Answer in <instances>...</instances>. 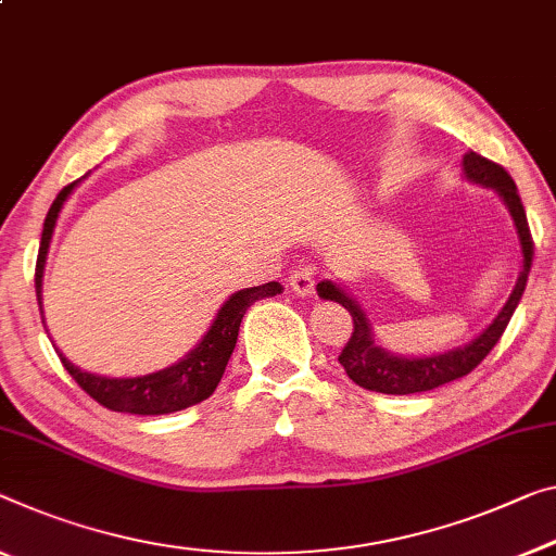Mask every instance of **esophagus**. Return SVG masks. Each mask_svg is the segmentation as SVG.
<instances>
[{"mask_svg": "<svg viewBox=\"0 0 556 556\" xmlns=\"http://www.w3.org/2000/svg\"><path fill=\"white\" fill-rule=\"evenodd\" d=\"M290 288L295 295H311L315 288V273L313 268H295L290 273Z\"/></svg>", "mask_w": 556, "mask_h": 556, "instance_id": "1", "label": "esophagus"}]
</instances>
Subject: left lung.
Listing matches in <instances>:
<instances>
[{"instance_id": "1", "label": "left lung", "mask_w": 556, "mask_h": 556, "mask_svg": "<svg viewBox=\"0 0 556 556\" xmlns=\"http://www.w3.org/2000/svg\"><path fill=\"white\" fill-rule=\"evenodd\" d=\"M463 170L467 181L497 191L500 199L505 201L511 220H515L519 249H522V273H519L517 286L511 290L509 301L502 307L497 318H494L475 340H469L467 345L438 355L407 357L390 353V350L375 343L370 320L365 318V313L361 311L357 301H353V298H350L343 288L332 283V280H323V283H318V295L323 301H336L353 315V332H350L348 345L343 348V353L338 355V361L345 367L348 378L353 380L355 386L372 392H386V395H413V392H427L440 386H447L452 380L465 378V375L472 372L475 367L490 355V350L500 343L502 332L509 326V318L515 315L519 301H522L529 270H532L534 245L517 186L505 168L475 151L465 153Z\"/></svg>"}]
</instances>
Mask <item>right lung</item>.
Listing matches in <instances>:
<instances>
[{"instance_id": "obj_1", "label": "right lung", "mask_w": 556, "mask_h": 556, "mask_svg": "<svg viewBox=\"0 0 556 556\" xmlns=\"http://www.w3.org/2000/svg\"><path fill=\"white\" fill-rule=\"evenodd\" d=\"M76 184L79 181L64 186V189L59 191L45 218V230H41V243H39V255H37V273H34V286H37L39 305H41V278H45L51 236H54V226H56L59 213L64 208V201L70 199L72 191L76 189ZM280 290H283V286L276 283V280L255 286V288L238 290V293L230 295L228 301L220 305L216 320L211 323V328L206 336L201 338V343L195 345L189 355H184L176 365L164 367V370L159 372L141 375V378H104V375L84 372L81 367H76L74 363L66 361L56 348L59 361H62L66 372L76 380V386L87 392L89 397L97 400L99 405H104L106 409H114V413H131V415L178 413V409L191 407L213 395V390L218 388L220 378H224L230 353H233L236 348L238 328H241L245 311H249L255 301L278 295Z\"/></svg>"}]
</instances>
